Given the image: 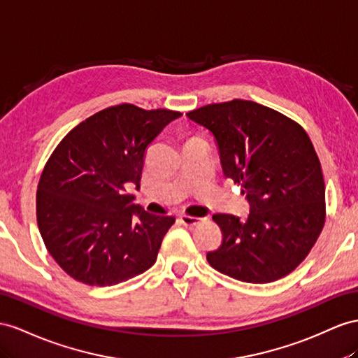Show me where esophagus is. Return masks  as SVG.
<instances>
[{"label":"esophagus","mask_w":358,"mask_h":358,"mask_svg":"<svg viewBox=\"0 0 358 358\" xmlns=\"http://www.w3.org/2000/svg\"><path fill=\"white\" fill-rule=\"evenodd\" d=\"M199 221H201V219H199V217H195V216L181 215V216L178 217V222H180L181 225H185V227H194V225L199 224Z\"/></svg>","instance_id":"obj_1"}]
</instances>
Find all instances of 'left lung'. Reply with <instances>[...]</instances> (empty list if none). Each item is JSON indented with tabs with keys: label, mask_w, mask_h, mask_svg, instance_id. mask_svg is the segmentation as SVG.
Here are the masks:
<instances>
[{
	"label": "left lung",
	"mask_w": 358,
	"mask_h": 358,
	"mask_svg": "<svg viewBox=\"0 0 358 358\" xmlns=\"http://www.w3.org/2000/svg\"><path fill=\"white\" fill-rule=\"evenodd\" d=\"M213 136L227 178L242 187L246 221L216 213L222 243L210 266L245 282L286 277L307 257L325 222V185L310 137L292 119L233 99L187 113Z\"/></svg>",
	"instance_id": "8db88e82"
}]
</instances>
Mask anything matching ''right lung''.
<instances>
[{"label":"right lung","mask_w":358,"mask_h":358,"mask_svg":"<svg viewBox=\"0 0 358 358\" xmlns=\"http://www.w3.org/2000/svg\"><path fill=\"white\" fill-rule=\"evenodd\" d=\"M172 110L121 104L101 110L65 136L45 166L36 195L45 246L69 277L89 286H115L157 260L173 216L134 204L143 155Z\"/></svg>","instance_id":"1"}]
</instances>
